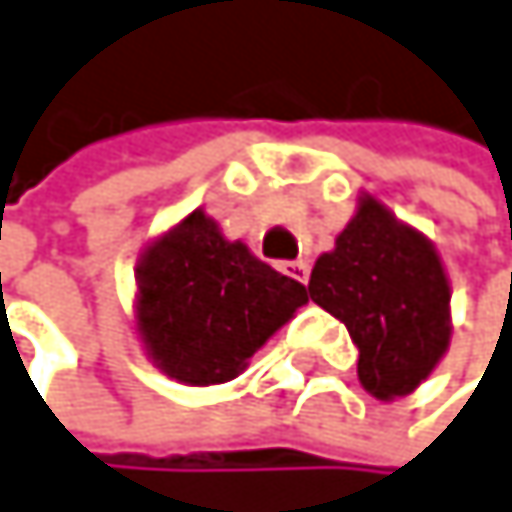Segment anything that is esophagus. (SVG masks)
<instances>
[{
    "label": "esophagus",
    "instance_id": "obj_1",
    "mask_svg": "<svg viewBox=\"0 0 512 512\" xmlns=\"http://www.w3.org/2000/svg\"><path fill=\"white\" fill-rule=\"evenodd\" d=\"M282 270H285L288 276H294V279H298V282H304V285H307V279H310V261H304V258L282 264Z\"/></svg>",
    "mask_w": 512,
    "mask_h": 512
}]
</instances>
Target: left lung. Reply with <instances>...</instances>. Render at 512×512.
<instances>
[{
    "label": "left lung",
    "instance_id": "left-lung-1",
    "mask_svg": "<svg viewBox=\"0 0 512 512\" xmlns=\"http://www.w3.org/2000/svg\"><path fill=\"white\" fill-rule=\"evenodd\" d=\"M307 291L347 325L359 384L381 402L415 393L448 350L451 288L433 242L368 193Z\"/></svg>",
    "mask_w": 512,
    "mask_h": 512
}]
</instances>
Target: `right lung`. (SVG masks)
<instances>
[{
    "label": "right lung",
    "instance_id": "right-lung-1",
    "mask_svg": "<svg viewBox=\"0 0 512 512\" xmlns=\"http://www.w3.org/2000/svg\"><path fill=\"white\" fill-rule=\"evenodd\" d=\"M307 304V288L224 239L202 208L137 261V334L162 375L208 387L233 381Z\"/></svg>",
    "mask_w": 512,
    "mask_h": 512
}]
</instances>
